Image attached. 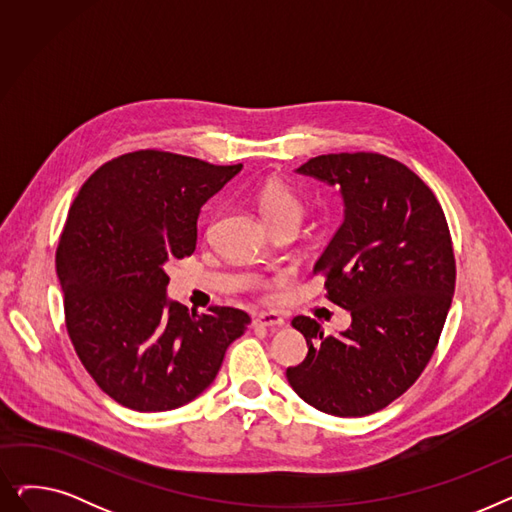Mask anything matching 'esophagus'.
Returning <instances> with one entry per match:
<instances>
[{
  "instance_id": "esophagus-1",
  "label": "esophagus",
  "mask_w": 512,
  "mask_h": 512,
  "mask_svg": "<svg viewBox=\"0 0 512 512\" xmlns=\"http://www.w3.org/2000/svg\"><path fill=\"white\" fill-rule=\"evenodd\" d=\"M255 326H261V328H282L284 326V317L276 311H263L259 315H255L253 319Z\"/></svg>"
}]
</instances>
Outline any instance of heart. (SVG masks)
I'll list each match as a JSON object with an SVG mask.
<instances>
[{
  "label": "heart",
  "instance_id": "b5f03b06",
  "mask_svg": "<svg viewBox=\"0 0 512 512\" xmlns=\"http://www.w3.org/2000/svg\"><path fill=\"white\" fill-rule=\"evenodd\" d=\"M255 201L272 230L286 224L299 228L305 218V201L280 178H265L257 188Z\"/></svg>",
  "mask_w": 512,
  "mask_h": 512
}]
</instances>
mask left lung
Wrapping results in <instances>:
<instances>
[{"label": "left lung", "instance_id": "8db88e82", "mask_svg": "<svg viewBox=\"0 0 512 512\" xmlns=\"http://www.w3.org/2000/svg\"><path fill=\"white\" fill-rule=\"evenodd\" d=\"M297 172L340 188L344 222L313 274L351 328L324 336L294 317L309 353L286 378L321 413L365 417L407 392L436 351L456 278L448 224L429 186L386 155H319Z\"/></svg>", "mask_w": 512, "mask_h": 512}]
</instances>
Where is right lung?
I'll use <instances>...</instances> for the list:
<instances>
[{"label":"right lung","instance_id":"right-lung-1","mask_svg":"<svg viewBox=\"0 0 512 512\" xmlns=\"http://www.w3.org/2000/svg\"><path fill=\"white\" fill-rule=\"evenodd\" d=\"M240 170L134 151L103 164L68 211L56 253L68 336L122 407L159 413L195 400L251 324L240 309L199 315L166 294L168 261L193 255L201 207Z\"/></svg>","mask_w":512,"mask_h":512}]
</instances>
